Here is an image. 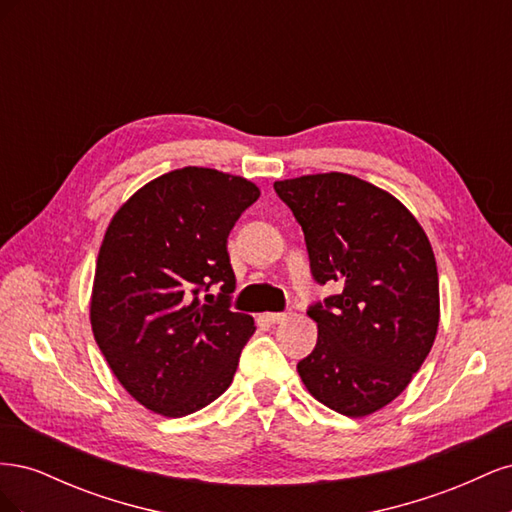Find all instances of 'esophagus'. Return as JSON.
Masks as SVG:
<instances>
[{"mask_svg": "<svg viewBox=\"0 0 512 512\" xmlns=\"http://www.w3.org/2000/svg\"><path fill=\"white\" fill-rule=\"evenodd\" d=\"M288 318V314H267V320L271 322V324H280V322H284Z\"/></svg>", "mask_w": 512, "mask_h": 512, "instance_id": "34e87169", "label": "esophagus"}]
</instances>
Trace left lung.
<instances>
[{
  "instance_id": "1",
  "label": "left lung",
  "mask_w": 512,
  "mask_h": 512,
  "mask_svg": "<svg viewBox=\"0 0 512 512\" xmlns=\"http://www.w3.org/2000/svg\"><path fill=\"white\" fill-rule=\"evenodd\" d=\"M301 224L318 284L339 292L309 307L318 327L297 365L305 389L327 408L361 418L406 391L440 324L431 243L406 205L346 173L275 181Z\"/></svg>"
}]
</instances>
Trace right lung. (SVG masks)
<instances>
[{
  "mask_svg": "<svg viewBox=\"0 0 512 512\" xmlns=\"http://www.w3.org/2000/svg\"><path fill=\"white\" fill-rule=\"evenodd\" d=\"M258 185L185 166L145 183L108 224L89 320L96 344L138 404L179 418L209 406L235 376L254 318L228 309V235ZM221 284V299L197 292Z\"/></svg>",
  "mask_w": 512,
  "mask_h": 512,
  "instance_id": "add662e5",
  "label": "right lung"
}]
</instances>
